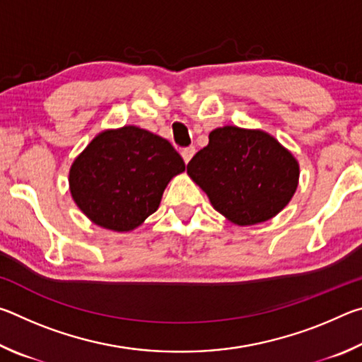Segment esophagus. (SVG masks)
Instances as JSON below:
<instances>
[{
	"mask_svg": "<svg viewBox=\"0 0 362 362\" xmlns=\"http://www.w3.org/2000/svg\"><path fill=\"white\" fill-rule=\"evenodd\" d=\"M194 153H196L194 146H188V148H183V150H182V158H183V161H185V163L188 164V163H189V159L193 158Z\"/></svg>",
	"mask_w": 362,
	"mask_h": 362,
	"instance_id": "obj_1",
	"label": "esophagus"
}]
</instances>
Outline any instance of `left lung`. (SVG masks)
Masks as SVG:
<instances>
[{"label":"left lung","mask_w":362,"mask_h":362,"mask_svg":"<svg viewBox=\"0 0 362 362\" xmlns=\"http://www.w3.org/2000/svg\"><path fill=\"white\" fill-rule=\"evenodd\" d=\"M187 174L231 223L257 225L289 204L300 168L292 153L260 129L217 127L192 158Z\"/></svg>","instance_id":"obj_1"}]
</instances>
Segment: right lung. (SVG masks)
I'll use <instances>...</instances> for the list:
<instances>
[{
    "label": "right lung",
    "mask_w": 362,
    "mask_h": 362,
    "mask_svg": "<svg viewBox=\"0 0 362 362\" xmlns=\"http://www.w3.org/2000/svg\"><path fill=\"white\" fill-rule=\"evenodd\" d=\"M185 163L166 139L137 126L107 129L75 158L70 193L90 222L127 233L156 212L168 183Z\"/></svg>",
    "instance_id": "1"
}]
</instances>
